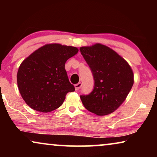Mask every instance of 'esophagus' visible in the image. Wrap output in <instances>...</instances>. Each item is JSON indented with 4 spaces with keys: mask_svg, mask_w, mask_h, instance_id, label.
I'll list each match as a JSON object with an SVG mask.
<instances>
[{
    "mask_svg": "<svg viewBox=\"0 0 157 157\" xmlns=\"http://www.w3.org/2000/svg\"><path fill=\"white\" fill-rule=\"evenodd\" d=\"M81 86H82V83H81V82H79L77 83V84H75V89H76V91H78V90H79V89L81 87Z\"/></svg>",
    "mask_w": 157,
    "mask_h": 157,
    "instance_id": "34e87169",
    "label": "esophagus"
}]
</instances>
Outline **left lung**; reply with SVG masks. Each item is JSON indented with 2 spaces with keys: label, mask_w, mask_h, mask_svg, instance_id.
Listing matches in <instances>:
<instances>
[{
  "label": "left lung",
  "mask_w": 157,
  "mask_h": 157,
  "mask_svg": "<svg viewBox=\"0 0 157 157\" xmlns=\"http://www.w3.org/2000/svg\"><path fill=\"white\" fill-rule=\"evenodd\" d=\"M94 79L93 91L80 98L88 111L98 116L113 113L121 106L134 84V73L125 59L105 45L80 48Z\"/></svg>",
  "instance_id": "8db88e82"
}]
</instances>
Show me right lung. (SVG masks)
Segmentation results:
<instances>
[{
	"instance_id": "right-lung-1",
	"label": "right lung",
	"mask_w": 157,
	"mask_h": 157,
	"mask_svg": "<svg viewBox=\"0 0 157 157\" xmlns=\"http://www.w3.org/2000/svg\"><path fill=\"white\" fill-rule=\"evenodd\" d=\"M78 51L74 46L46 44L21 63L17 83L29 106L40 112H50L61 106L68 92L75 91L68 80L65 63Z\"/></svg>"
}]
</instances>
